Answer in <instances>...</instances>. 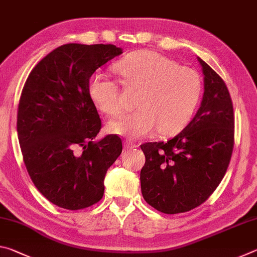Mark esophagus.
<instances>
[{
    "label": "esophagus",
    "mask_w": 257,
    "mask_h": 257,
    "mask_svg": "<svg viewBox=\"0 0 257 257\" xmlns=\"http://www.w3.org/2000/svg\"><path fill=\"white\" fill-rule=\"evenodd\" d=\"M135 147H137V145L134 144V143L124 142V149L125 150H132V149H135Z\"/></svg>",
    "instance_id": "esophagus-1"
}]
</instances>
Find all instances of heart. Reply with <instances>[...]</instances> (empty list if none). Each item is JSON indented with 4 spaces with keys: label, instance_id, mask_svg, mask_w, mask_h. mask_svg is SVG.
<instances>
[{
    "label": "heart",
    "instance_id": "b5f03b06",
    "mask_svg": "<svg viewBox=\"0 0 257 257\" xmlns=\"http://www.w3.org/2000/svg\"><path fill=\"white\" fill-rule=\"evenodd\" d=\"M114 70L125 87L138 89L133 113L121 114L108 122L112 134L127 139L151 136L159 129L164 136L181 132L193 116L202 93L196 72L153 51H141L124 56ZM94 105L106 114L119 111V89L102 73L88 81Z\"/></svg>",
    "mask_w": 257,
    "mask_h": 257
}]
</instances>
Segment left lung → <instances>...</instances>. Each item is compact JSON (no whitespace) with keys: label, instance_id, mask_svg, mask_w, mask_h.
<instances>
[{"label":"left lung","instance_id":"left-lung-1","mask_svg":"<svg viewBox=\"0 0 257 257\" xmlns=\"http://www.w3.org/2000/svg\"><path fill=\"white\" fill-rule=\"evenodd\" d=\"M204 76L201 105L190 122L168 142L141 146L143 197L165 214L193 210L222 180L233 149L234 118L229 90L217 73L197 58Z\"/></svg>","mask_w":257,"mask_h":257}]
</instances>
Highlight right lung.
<instances>
[{
  "label": "right lung",
  "instance_id": "right-lung-1",
  "mask_svg": "<svg viewBox=\"0 0 257 257\" xmlns=\"http://www.w3.org/2000/svg\"><path fill=\"white\" fill-rule=\"evenodd\" d=\"M121 53L112 44H66L26 80L17 116L20 149L34 185L56 206L76 211L97 203L122 152L116 135L95 138L102 122L88 93L93 73Z\"/></svg>",
  "mask_w": 257,
  "mask_h": 257
}]
</instances>
